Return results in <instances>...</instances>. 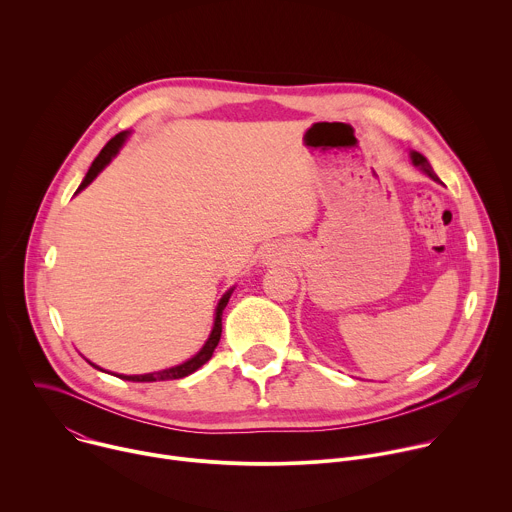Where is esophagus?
I'll list each match as a JSON object with an SVG mask.
<instances>
[{
	"instance_id": "1",
	"label": "esophagus",
	"mask_w": 512,
	"mask_h": 512,
	"mask_svg": "<svg viewBox=\"0 0 512 512\" xmlns=\"http://www.w3.org/2000/svg\"><path fill=\"white\" fill-rule=\"evenodd\" d=\"M269 257H271V255H269Z\"/></svg>"
}]
</instances>
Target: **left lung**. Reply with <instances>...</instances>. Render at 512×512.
<instances>
[{
  "instance_id": "1",
  "label": "left lung",
  "mask_w": 512,
  "mask_h": 512,
  "mask_svg": "<svg viewBox=\"0 0 512 512\" xmlns=\"http://www.w3.org/2000/svg\"><path fill=\"white\" fill-rule=\"evenodd\" d=\"M411 156V162H413V166L415 168H419L423 174H427L431 180H435V182H440V180H437V176H435V172L431 170V166H429V162L425 160V156H421L419 152H411L409 154Z\"/></svg>"
}]
</instances>
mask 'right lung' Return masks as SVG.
<instances>
[{
    "label": "right lung",
    "mask_w": 512,
    "mask_h": 512,
    "mask_svg": "<svg viewBox=\"0 0 512 512\" xmlns=\"http://www.w3.org/2000/svg\"><path fill=\"white\" fill-rule=\"evenodd\" d=\"M127 137H129V131H121V133H117L113 139L107 141V145L101 150V154H99V156L95 158V162L91 164L87 176L83 178V182H81L77 194H79L81 190H85V188L105 170V166H109V162H111V160L117 156V152L123 148V143L127 141ZM233 289H235V287H231V289L227 291V294H225L221 300H218L210 336H208V340L204 342V346H202L192 358H188V360L182 362V364H176V367H170V369H164V371H156V373H148V375H115V377H119V379H123V381H133V383H156V381L184 379V377L192 375L194 371H198L204 362L210 360V356H212V352H214L218 340H221V332H223V310H225L227 304H229V298H231V294H233ZM91 364H93V362H91ZM93 367H95L97 371H103L101 367H97V364H93ZM103 373H107V371H103ZM111 375H113V373H111Z\"/></svg>",
    "instance_id": "1"
}]
</instances>
